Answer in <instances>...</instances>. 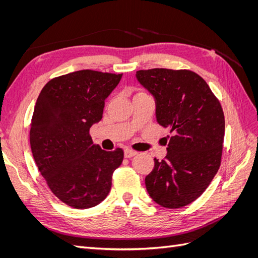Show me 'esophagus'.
Returning a JSON list of instances; mask_svg holds the SVG:
<instances>
[{"mask_svg":"<svg viewBox=\"0 0 258 258\" xmlns=\"http://www.w3.org/2000/svg\"><path fill=\"white\" fill-rule=\"evenodd\" d=\"M138 153L136 152V151H134V150H126L124 151V157L126 158H131V157H134V156H136Z\"/></svg>","mask_w":258,"mask_h":258,"instance_id":"34e87169","label":"esophagus"}]
</instances>
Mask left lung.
<instances>
[{
    "mask_svg": "<svg viewBox=\"0 0 258 258\" xmlns=\"http://www.w3.org/2000/svg\"><path fill=\"white\" fill-rule=\"evenodd\" d=\"M137 79L156 99V116L170 134L168 154L154 159L146 189L159 206L178 209L208 188L222 162L225 117L207 82L190 70H140Z\"/></svg>",
    "mask_w": 258,
    "mask_h": 258,
    "instance_id": "left-lung-1",
    "label": "left lung"
}]
</instances>
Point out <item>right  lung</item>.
<instances>
[{"mask_svg": "<svg viewBox=\"0 0 258 258\" xmlns=\"http://www.w3.org/2000/svg\"><path fill=\"white\" fill-rule=\"evenodd\" d=\"M122 74L82 70L50 80L38 95L30 123V145L52 194L75 209L102 202L111 190L123 151L92 142L90 127L102 118L105 99Z\"/></svg>", "mask_w": 258, "mask_h": 258, "instance_id": "1", "label": "right lung"}]
</instances>
